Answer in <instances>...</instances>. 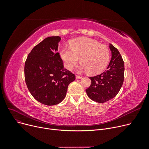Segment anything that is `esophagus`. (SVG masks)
<instances>
[{"label": "esophagus", "mask_w": 149, "mask_h": 149, "mask_svg": "<svg viewBox=\"0 0 149 149\" xmlns=\"http://www.w3.org/2000/svg\"><path fill=\"white\" fill-rule=\"evenodd\" d=\"M75 77H76L77 79H81V78H82L81 76H79V75H76Z\"/></svg>", "instance_id": "esophagus-1"}]
</instances>
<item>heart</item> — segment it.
Returning a JSON list of instances; mask_svg holds the SVG:
<instances>
[{"instance_id": "b5f03b06", "label": "heart", "mask_w": 149, "mask_h": 149, "mask_svg": "<svg viewBox=\"0 0 149 149\" xmlns=\"http://www.w3.org/2000/svg\"><path fill=\"white\" fill-rule=\"evenodd\" d=\"M60 56L69 70L77 65L80 57L81 63L79 70L95 75L102 72L106 68L110 52L106 46L100 44L94 39L79 37L70 41L69 48H61Z\"/></svg>"}]
</instances>
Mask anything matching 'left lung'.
Segmentation results:
<instances>
[{
  "label": "left lung",
  "mask_w": 149,
  "mask_h": 149,
  "mask_svg": "<svg viewBox=\"0 0 149 149\" xmlns=\"http://www.w3.org/2000/svg\"><path fill=\"white\" fill-rule=\"evenodd\" d=\"M112 57L107 70L90 77L91 84L86 91L88 96L95 102L102 103L114 98L119 92L124 77V64L118 50L110 44Z\"/></svg>",
  "instance_id": "left-lung-1"
}]
</instances>
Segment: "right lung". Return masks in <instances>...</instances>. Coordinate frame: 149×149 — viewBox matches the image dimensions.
Instances as JSON below:
<instances>
[{
  "label": "right lung",
  "instance_id": "1",
  "mask_svg": "<svg viewBox=\"0 0 149 149\" xmlns=\"http://www.w3.org/2000/svg\"><path fill=\"white\" fill-rule=\"evenodd\" d=\"M59 36L45 38L29 54L25 64V78L31 94L47 106L57 104L66 97L68 85L75 79L64 68L57 52Z\"/></svg>",
  "mask_w": 149,
  "mask_h": 149
}]
</instances>
